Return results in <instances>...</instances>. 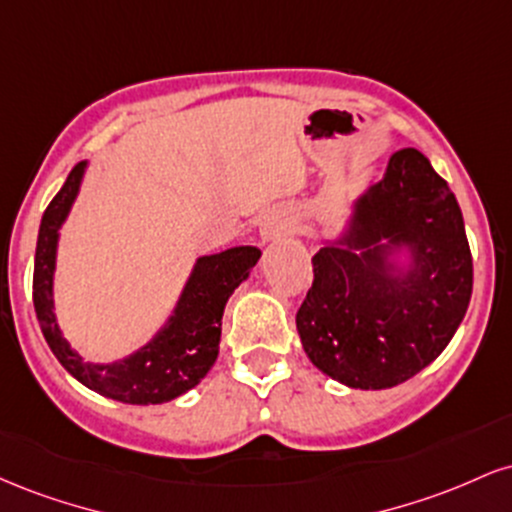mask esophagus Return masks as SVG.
<instances>
[{
	"label": "esophagus",
	"instance_id": "1",
	"mask_svg": "<svg viewBox=\"0 0 512 512\" xmlns=\"http://www.w3.org/2000/svg\"><path fill=\"white\" fill-rule=\"evenodd\" d=\"M286 233V221L281 219V216H267L260 223V240L262 243H272L279 236H284Z\"/></svg>",
	"mask_w": 512,
	"mask_h": 512
}]
</instances>
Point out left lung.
<instances>
[{
	"mask_svg": "<svg viewBox=\"0 0 512 512\" xmlns=\"http://www.w3.org/2000/svg\"><path fill=\"white\" fill-rule=\"evenodd\" d=\"M402 247L407 270L391 260ZM313 274L296 327L322 373L385 390L436 361L472 298V252L460 204L421 151L392 154L342 238L315 252Z\"/></svg>",
	"mask_w": 512,
	"mask_h": 512,
	"instance_id": "1",
	"label": "left lung"
}]
</instances>
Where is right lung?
I'll return each instance as SVG.
<instances>
[{
  "instance_id": "add662e5",
  "label": "right lung",
  "mask_w": 512,
  "mask_h": 512,
  "mask_svg": "<svg viewBox=\"0 0 512 512\" xmlns=\"http://www.w3.org/2000/svg\"><path fill=\"white\" fill-rule=\"evenodd\" d=\"M84 173L86 161L76 163L40 221L33 269V305L40 330L57 361L88 390L125 404L170 402L199 385L214 366L219 356L223 308L231 293L248 279L262 252L252 245H240L199 257L173 315L151 342L113 363L84 361L62 337L52 301L60 228L79 195Z\"/></svg>"
}]
</instances>
